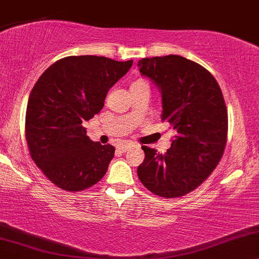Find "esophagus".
I'll use <instances>...</instances> for the list:
<instances>
[{"label": "esophagus", "mask_w": 259, "mask_h": 259, "mask_svg": "<svg viewBox=\"0 0 259 259\" xmlns=\"http://www.w3.org/2000/svg\"><path fill=\"white\" fill-rule=\"evenodd\" d=\"M131 148H132V145L131 144H120L119 146H117V150L121 152H126V151H128Z\"/></svg>", "instance_id": "esophagus-1"}]
</instances>
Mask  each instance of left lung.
<instances>
[{
    "instance_id": "1",
    "label": "left lung",
    "mask_w": 259,
    "mask_h": 259,
    "mask_svg": "<svg viewBox=\"0 0 259 259\" xmlns=\"http://www.w3.org/2000/svg\"><path fill=\"white\" fill-rule=\"evenodd\" d=\"M138 67L161 91L162 121L177 131L164 155L142 146L138 178L157 196H185L206 180L225 151L228 114L222 91L211 73L183 56L148 57Z\"/></svg>"
}]
</instances>
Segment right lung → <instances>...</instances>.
Masks as SVG:
<instances>
[{
  "instance_id": "right-lung-1",
  "label": "right lung",
  "mask_w": 259,
  "mask_h": 259,
  "mask_svg": "<svg viewBox=\"0 0 259 259\" xmlns=\"http://www.w3.org/2000/svg\"><path fill=\"white\" fill-rule=\"evenodd\" d=\"M132 65L133 60L68 56L34 84L25 119L26 142L34 163L57 187L79 192L107 173L115 148L92 142L82 123L100 113L109 89Z\"/></svg>"
}]
</instances>
